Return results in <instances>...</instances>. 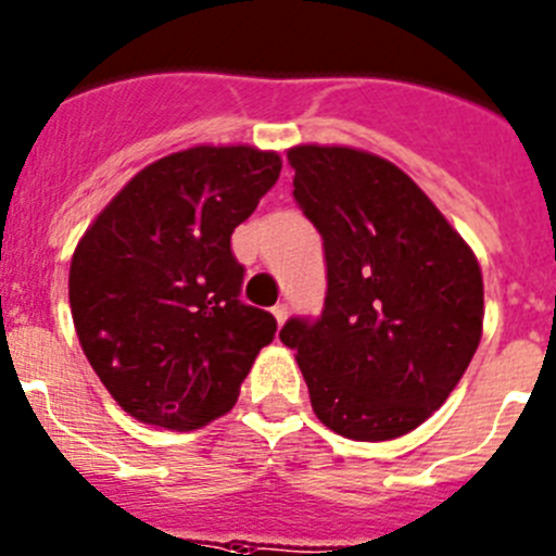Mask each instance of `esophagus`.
Returning a JSON list of instances; mask_svg holds the SVG:
<instances>
[{"instance_id":"34e87169","label":"esophagus","mask_w":556,"mask_h":556,"mask_svg":"<svg viewBox=\"0 0 556 556\" xmlns=\"http://www.w3.org/2000/svg\"><path fill=\"white\" fill-rule=\"evenodd\" d=\"M273 314H275V319H278V325H283V323H287V317H289V305L287 303H278L273 308Z\"/></svg>"}]
</instances>
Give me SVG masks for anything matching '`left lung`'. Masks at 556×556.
I'll list each match as a JSON object with an SVG mask.
<instances>
[{
    "label": "left lung",
    "mask_w": 556,
    "mask_h": 556,
    "mask_svg": "<svg viewBox=\"0 0 556 556\" xmlns=\"http://www.w3.org/2000/svg\"><path fill=\"white\" fill-rule=\"evenodd\" d=\"M294 201L323 237L319 317H292L314 414L353 441L416 430L471 364L482 273L435 203L396 165L355 149L298 146Z\"/></svg>",
    "instance_id": "obj_1"
}]
</instances>
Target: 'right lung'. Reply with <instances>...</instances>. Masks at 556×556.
<instances>
[{
	"label": "right lung",
	"instance_id": "add662e5",
	"mask_svg": "<svg viewBox=\"0 0 556 556\" xmlns=\"http://www.w3.org/2000/svg\"><path fill=\"white\" fill-rule=\"evenodd\" d=\"M281 173V156L198 146L137 173L85 231L68 300L90 366L126 414L195 430L239 396L275 317L242 303L231 233Z\"/></svg>",
	"mask_w": 556,
	"mask_h": 556
}]
</instances>
